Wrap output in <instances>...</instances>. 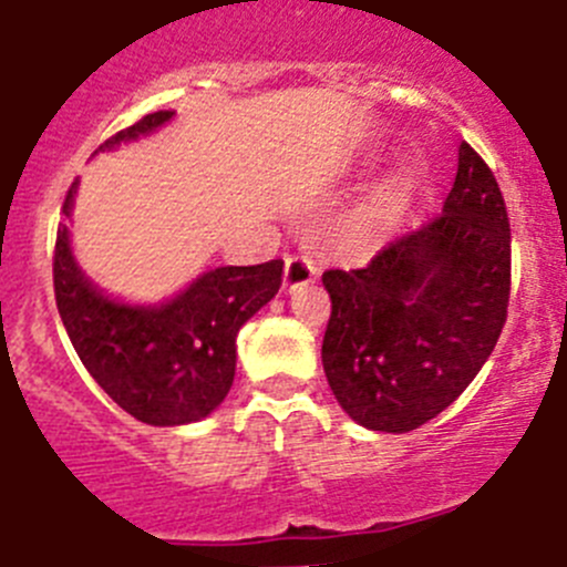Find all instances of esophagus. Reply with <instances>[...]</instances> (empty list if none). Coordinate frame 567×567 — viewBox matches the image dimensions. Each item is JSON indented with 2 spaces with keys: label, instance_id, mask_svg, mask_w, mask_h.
Returning a JSON list of instances; mask_svg holds the SVG:
<instances>
[{
  "label": "esophagus",
  "instance_id": "1",
  "mask_svg": "<svg viewBox=\"0 0 567 567\" xmlns=\"http://www.w3.org/2000/svg\"><path fill=\"white\" fill-rule=\"evenodd\" d=\"M319 268L310 257H302V254H290L285 259V290H296L302 288V285L313 282Z\"/></svg>",
  "mask_w": 567,
  "mask_h": 567
}]
</instances>
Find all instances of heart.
Here are the masks:
<instances>
[{
	"label": "heart",
	"instance_id": "1",
	"mask_svg": "<svg viewBox=\"0 0 567 567\" xmlns=\"http://www.w3.org/2000/svg\"><path fill=\"white\" fill-rule=\"evenodd\" d=\"M392 195H395V192H386V195H384V200H386V203H392Z\"/></svg>",
	"mask_w": 567,
	"mask_h": 567
}]
</instances>
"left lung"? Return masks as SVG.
Segmentation results:
<instances>
[{
	"mask_svg": "<svg viewBox=\"0 0 567 567\" xmlns=\"http://www.w3.org/2000/svg\"><path fill=\"white\" fill-rule=\"evenodd\" d=\"M321 364L341 410L375 432L441 415L497 344L512 293V226L492 169L463 141L443 212L364 268L324 271Z\"/></svg>",
	"mask_w": 567,
	"mask_h": 567,
	"instance_id": "obj_1",
	"label": "left lung"
}]
</instances>
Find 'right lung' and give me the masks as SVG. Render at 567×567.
Returning <instances> with one entry per match:
<instances>
[{
	"label": "right lung",
	"mask_w": 567,
	"mask_h": 567,
	"mask_svg": "<svg viewBox=\"0 0 567 567\" xmlns=\"http://www.w3.org/2000/svg\"><path fill=\"white\" fill-rule=\"evenodd\" d=\"M172 112H150L99 150L157 130ZM75 183L61 212L70 217ZM282 259L228 265L203 274L157 308H132L93 288L70 251L68 226L55 231V308L86 372L124 412L152 426H181L223 404L237 367L239 328L277 296Z\"/></svg>",
	"instance_id": "add662e5"
}]
</instances>
